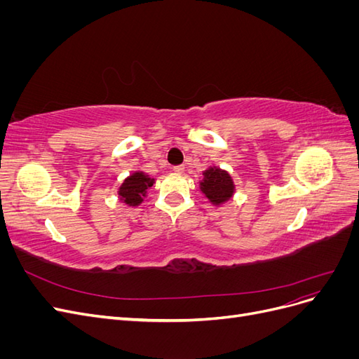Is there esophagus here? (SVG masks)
Masks as SVG:
<instances>
[{
    "label": "esophagus",
    "mask_w": 359,
    "mask_h": 359,
    "mask_svg": "<svg viewBox=\"0 0 359 359\" xmlns=\"http://www.w3.org/2000/svg\"><path fill=\"white\" fill-rule=\"evenodd\" d=\"M172 170L175 172V173H178V175H181V173H184V166H173Z\"/></svg>",
    "instance_id": "obj_1"
}]
</instances>
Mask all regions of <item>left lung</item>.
I'll list each match as a JSON object with an SVG mask.
<instances>
[{
    "label": "left lung",
    "instance_id": "1",
    "mask_svg": "<svg viewBox=\"0 0 359 359\" xmlns=\"http://www.w3.org/2000/svg\"><path fill=\"white\" fill-rule=\"evenodd\" d=\"M199 189L214 206H222L233 198L236 186L229 172L219 166H208L202 172Z\"/></svg>",
    "mask_w": 359,
    "mask_h": 359
}]
</instances>
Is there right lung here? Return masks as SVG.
Returning a JSON list of instances; mask_svg holds the SVG:
<instances>
[{
	"mask_svg": "<svg viewBox=\"0 0 359 359\" xmlns=\"http://www.w3.org/2000/svg\"><path fill=\"white\" fill-rule=\"evenodd\" d=\"M156 182V178H151L142 170H136L121 182V186L118 187V199L127 206H139L147 198L148 190L153 187Z\"/></svg>",
	"mask_w": 359,
	"mask_h": 359,
	"instance_id": "obj_1",
	"label": "right lung"
}]
</instances>
